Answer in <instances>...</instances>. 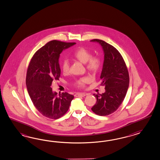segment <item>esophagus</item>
I'll return each mask as SVG.
<instances>
[{
  "mask_svg": "<svg viewBox=\"0 0 160 160\" xmlns=\"http://www.w3.org/2000/svg\"><path fill=\"white\" fill-rule=\"evenodd\" d=\"M87 95L86 93H76L74 94L75 97H84Z\"/></svg>",
  "mask_w": 160,
  "mask_h": 160,
  "instance_id": "obj_1",
  "label": "esophagus"
}]
</instances>
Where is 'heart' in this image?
Masks as SVG:
<instances>
[{"instance_id":"1","label":"heart","mask_w":160,"mask_h":160,"mask_svg":"<svg viewBox=\"0 0 160 160\" xmlns=\"http://www.w3.org/2000/svg\"><path fill=\"white\" fill-rule=\"evenodd\" d=\"M91 51L85 47H80L74 52L73 57L82 63H86V68L90 72L95 73L99 70L101 62L99 57L92 56ZM61 69L64 74L69 73L70 66L68 61L64 60L61 65ZM90 82V78L87 77L80 78L75 81V85L78 87L83 88Z\"/></svg>"}]
</instances>
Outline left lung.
Masks as SVG:
<instances>
[{"mask_svg":"<svg viewBox=\"0 0 160 160\" xmlns=\"http://www.w3.org/2000/svg\"><path fill=\"white\" fill-rule=\"evenodd\" d=\"M102 46L104 52L103 68L100 78L105 92L94 94L96 104L91 110L99 116H107L116 111L125 98L129 84V75L123 57L112 45L101 39L91 40Z\"/></svg>","mask_w":160,"mask_h":160,"instance_id":"obj_1","label":"left lung"}]
</instances>
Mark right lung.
I'll return each instance as SVG.
<instances>
[{
  "label": "right lung",
  "instance_id": "right-lung-1",
  "mask_svg": "<svg viewBox=\"0 0 160 160\" xmlns=\"http://www.w3.org/2000/svg\"><path fill=\"white\" fill-rule=\"evenodd\" d=\"M75 43L49 41L35 53L28 66L26 86L28 94L36 109L48 118L57 119L63 116L73 99V95L66 92L57 95L51 86L61 76V52Z\"/></svg>",
  "mask_w": 160,
  "mask_h": 160
}]
</instances>
